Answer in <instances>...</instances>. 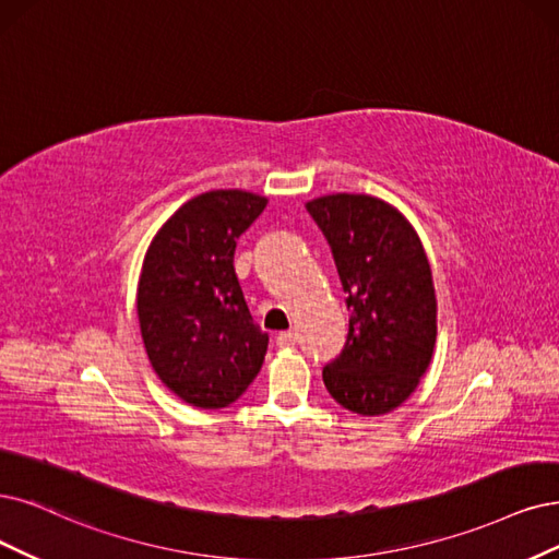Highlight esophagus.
<instances>
[{"instance_id":"1","label":"esophagus","mask_w":559,"mask_h":559,"mask_svg":"<svg viewBox=\"0 0 559 559\" xmlns=\"http://www.w3.org/2000/svg\"><path fill=\"white\" fill-rule=\"evenodd\" d=\"M297 341H299V334L293 332V329H290V332H281V334L276 336V343H278L281 347H293Z\"/></svg>"}]
</instances>
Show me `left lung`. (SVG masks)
<instances>
[{
  "label": "left lung",
  "instance_id": "left-lung-1",
  "mask_svg": "<svg viewBox=\"0 0 559 559\" xmlns=\"http://www.w3.org/2000/svg\"><path fill=\"white\" fill-rule=\"evenodd\" d=\"M338 269L347 338L322 370L329 394L364 417L386 415L412 391L436 347V290L424 246L407 218L370 195L306 204Z\"/></svg>",
  "mask_w": 559,
  "mask_h": 559
}]
</instances>
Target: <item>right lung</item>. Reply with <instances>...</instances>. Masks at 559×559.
Wrapping results in <instances>:
<instances>
[{
    "label": "right lung",
    "mask_w": 559,
    "mask_h": 559,
    "mask_svg": "<svg viewBox=\"0 0 559 559\" xmlns=\"http://www.w3.org/2000/svg\"><path fill=\"white\" fill-rule=\"evenodd\" d=\"M266 206L246 191L202 193L168 218L144 255L138 318L160 382L189 405L235 403L264 361L269 336L253 322L235 274V248Z\"/></svg>",
    "instance_id": "1"
}]
</instances>
